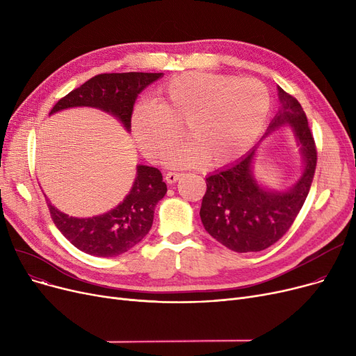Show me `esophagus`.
<instances>
[{
	"instance_id": "esophagus-1",
	"label": "esophagus",
	"mask_w": 356,
	"mask_h": 356,
	"mask_svg": "<svg viewBox=\"0 0 356 356\" xmlns=\"http://www.w3.org/2000/svg\"><path fill=\"white\" fill-rule=\"evenodd\" d=\"M180 173H176V172H170V173H167L165 175V180H167V183H170V184H173V183H176L179 179H180Z\"/></svg>"
}]
</instances>
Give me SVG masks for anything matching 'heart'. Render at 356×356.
<instances>
[{"label":"heart","instance_id":"obj_1","mask_svg":"<svg viewBox=\"0 0 356 356\" xmlns=\"http://www.w3.org/2000/svg\"><path fill=\"white\" fill-rule=\"evenodd\" d=\"M270 108V92L257 79L188 72L160 85L156 102L136 105L131 131L141 152L160 160L177 143L179 122H186L192 140L173 149L165 163L223 165L255 141Z\"/></svg>","mask_w":356,"mask_h":356}]
</instances>
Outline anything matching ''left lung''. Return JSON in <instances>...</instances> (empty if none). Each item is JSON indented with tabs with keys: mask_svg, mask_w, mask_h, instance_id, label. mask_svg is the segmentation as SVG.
I'll return each instance as SVG.
<instances>
[{
	"mask_svg": "<svg viewBox=\"0 0 356 356\" xmlns=\"http://www.w3.org/2000/svg\"><path fill=\"white\" fill-rule=\"evenodd\" d=\"M280 108L267 133L250 152L207 176L200 219L204 229L235 252L263 251L293 225L309 195L317 153L302 105L277 86ZM277 129H289L302 157V175L287 190H271L253 175L259 144Z\"/></svg>",
	"mask_w": 356,
	"mask_h": 356,
	"instance_id": "left-lung-1",
	"label": "left lung"
}]
</instances>
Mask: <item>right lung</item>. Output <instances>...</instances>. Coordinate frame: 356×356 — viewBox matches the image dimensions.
<instances>
[{"instance_id":"add662e5","label":"right lung","mask_w":356,"mask_h":356,"mask_svg":"<svg viewBox=\"0 0 356 356\" xmlns=\"http://www.w3.org/2000/svg\"><path fill=\"white\" fill-rule=\"evenodd\" d=\"M163 73H104L69 92L50 111V115L70 108H95L115 117L131 131V114L140 93ZM167 193V186L159 168L137 164V175L129 192L114 209L105 213L76 218L47 207L54 225L70 244L95 257H117L133 247L152 229L156 204Z\"/></svg>"}]
</instances>
